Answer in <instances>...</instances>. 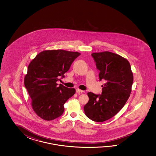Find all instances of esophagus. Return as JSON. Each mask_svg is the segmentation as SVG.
I'll return each instance as SVG.
<instances>
[{"instance_id":"34e87169","label":"esophagus","mask_w":156,"mask_h":156,"mask_svg":"<svg viewBox=\"0 0 156 156\" xmlns=\"http://www.w3.org/2000/svg\"><path fill=\"white\" fill-rule=\"evenodd\" d=\"M83 90H80V89H76V93H83Z\"/></svg>"}]
</instances>
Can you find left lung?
<instances>
[{"instance_id": "8db88e82", "label": "left lung", "mask_w": 156, "mask_h": 156, "mask_svg": "<svg viewBox=\"0 0 156 156\" xmlns=\"http://www.w3.org/2000/svg\"><path fill=\"white\" fill-rule=\"evenodd\" d=\"M100 72L99 80L106 83L101 95L87 93L84 106L86 115L96 122H104L116 115L126 104L132 91L133 75L127 59L109 51L91 54Z\"/></svg>"}]
</instances>
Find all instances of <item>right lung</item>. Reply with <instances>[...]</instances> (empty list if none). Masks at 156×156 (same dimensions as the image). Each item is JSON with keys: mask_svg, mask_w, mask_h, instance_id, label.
<instances>
[{"mask_svg": "<svg viewBox=\"0 0 156 156\" xmlns=\"http://www.w3.org/2000/svg\"><path fill=\"white\" fill-rule=\"evenodd\" d=\"M80 55L64 50H47L38 54L30 63L24 83L31 98L34 112L40 118L51 121L61 116L64 104L76 93L57 81L68 71Z\"/></svg>", "mask_w": 156, "mask_h": 156, "instance_id": "obj_1", "label": "right lung"}]
</instances>
